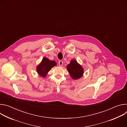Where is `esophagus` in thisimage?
<instances>
[{
  "mask_svg": "<svg viewBox=\"0 0 127 127\" xmlns=\"http://www.w3.org/2000/svg\"><path fill=\"white\" fill-rule=\"evenodd\" d=\"M58 64H59V65L60 66H62L63 65V62L62 61H61V60H60V61H59V62H58Z\"/></svg>",
  "mask_w": 127,
  "mask_h": 127,
  "instance_id": "obj_1",
  "label": "esophagus"
}]
</instances>
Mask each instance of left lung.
<instances>
[{
    "mask_svg": "<svg viewBox=\"0 0 127 127\" xmlns=\"http://www.w3.org/2000/svg\"><path fill=\"white\" fill-rule=\"evenodd\" d=\"M67 68L70 76L73 79H77L82 76L83 74V68L75 60L71 61L70 63L67 65Z\"/></svg>",
    "mask_w": 127,
    "mask_h": 127,
    "instance_id": "8db88e82",
    "label": "left lung"
}]
</instances>
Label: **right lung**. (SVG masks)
<instances>
[{"label": "right lung", "instance_id": "add662e5", "mask_svg": "<svg viewBox=\"0 0 127 127\" xmlns=\"http://www.w3.org/2000/svg\"><path fill=\"white\" fill-rule=\"evenodd\" d=\"M56 63L54 61H51L47 58H43L41 63L37 66V71L42 77H45L47 73L53 68L56 66Z\"/></svg>", "mask_w": 127, "mask_h": 127}]
</instances>
